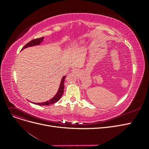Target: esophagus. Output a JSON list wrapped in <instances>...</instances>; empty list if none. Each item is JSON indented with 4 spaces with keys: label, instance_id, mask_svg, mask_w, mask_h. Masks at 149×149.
<instances>
[{
    "label": "esophagus",
    "instance_id": "1",
    "mask_svg": "<svg viewBox=\"0 0 149 149\" xmlns=\"http://www.w3.org/2000/svg\"><path fill=\"white\" fill-rule=\"evenodd\" d=\"M73 71V73H76V70H73V71Z\"/></svg>",
    "mask_w": 149,
    "mask_h": 149
}]
</instances>
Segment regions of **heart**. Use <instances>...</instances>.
<instances>
[{"instance_id":"heart-1","label":"heart","mask_w":149,"mask_h":149,"mask_svg":"<svg viewBox=\"0 0 149 149\" xmlns=\"http://www.w3.org/2000/svg\"><path fill=\"white\" fill-rule=\"evenodd\" d=\"M76 45H73V46H72V47L71 48V49H74V48L75 47H76Z\"/></svg>"}]
</instances>
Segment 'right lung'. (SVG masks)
<instances>
[{
	"label": "right lung",
	"instance_id": "1",
	"mask_svg": "<svg viewBox=\"0 0 149 149\" xmlns=\"http://www.w3.org/2000/svg\"><path fill=\"white\" fill-rule=\"evenodd\" d=\"M43 37L42 38H37V39H34L31 40L30 42H29V43H26L25 45L22 48V49H23L25 48H27L29 47H32V46H35V45H40V43L42 42L43 41ZM66 76H63V77L62 78L61 81V83H60V88L59 89H58V91L56 93V95L54 96L52 99H51L49 101H48L47 102H42V103H34L35 104H37V105H40V106H48V105H50V104H53L56 102L58 100H60V99L61 98V96L63 95V94L64 92V82H65V79Z\"/></svg>",
	"mask_w": 149,
	"mask_h": 149
}]
</instances>
